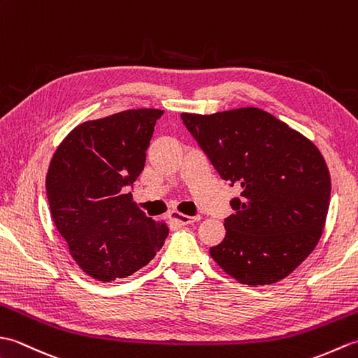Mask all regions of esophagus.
I'll list each match as a JSON object with an SVG mask.
<instances>
[{
  "label": "esophagus",
  "mask_w": 358,
  "mask_h": 358,
  "mask_svg": "<svg viewBox=\"0 0 358 358\" xmlns=\"http://www.w3.org/2000/svg\"><path fill=\"white\" fill-rule=\"evenodd\" d=\"M171 218L173 220L175 223H178V224H191V223H195V222H199L200 220V215H195V217H191V215H185V214H180V212H177V210H173V212H171Z\"/></svg>",
  "instance_id": "1"
}]
</instances>
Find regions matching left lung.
<instances>
[{
    "label": "left lung",
    "mask_w": 358,
    "mask_h": 358,
    "mask_svg": "<svg viewBox=\"0 0 358 358\" xmlns=\"http://www.w3.org/2000/svg\"><path fill=\"white\" fill-rule=\"evenodd\" d=\"M231 186L241 187L224 220L226 237L210 257L241 285L286 278L320 240L331 200V175L322 152L269 112L238 108L210 115L181 113Z\"/></svg>",
    "instance_id": "8db88e82"
}]
</instances>
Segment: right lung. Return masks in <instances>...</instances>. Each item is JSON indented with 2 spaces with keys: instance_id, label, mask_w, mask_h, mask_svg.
I'll return each instance as SVG.
<instances>
[{
  "instance_id": "add662e5",
  "label": "right lung",
  "mask_w": 358,
  "mask_h": 358,
  "mask_svg": "<svg viewBox=\"0 0 358 358\" xmlns=\"http://www.w3.org/2000/svg\"><path fill=\"white\" fill-rule=\"evenodd\" d=\"M164 110L129 109L73 127L53 154L45 191L58 232L83 272L103 283L126 278L155 257L169 234L126 186L141 173Z\"/></svg>"
}]
</instances>
